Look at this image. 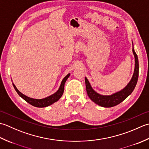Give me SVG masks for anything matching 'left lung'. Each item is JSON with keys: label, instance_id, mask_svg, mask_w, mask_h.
<instances>
[{"label": "left lung", "instance_id": "left-lung-1", "mask_svg": "<svg viewBox=\"0 0 149 149\" xmlns=\"http://www.w3.org/2000/svg\"><path fill=\"white\" fill-rule=\"evenodd\" d=\"M132 52L135 58V68L134 74H133L132 79L130 80V82L127 84V86L123 89L120 91L114 93L112 95H101L95 92L93 89V88L91 86L89 81H88L87 78L86 77L85 78L87 95L89 96L90 99L95 102V104L104 107H114V106L120 104L121 102H123L134 91L138 79L139 63L138 56L135 53L134 48L132 49Z\"/></svg>", "mask_w": 149, "mask_h": 149}]
</instances>
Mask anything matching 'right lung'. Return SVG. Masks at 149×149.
Wrapping results in <instances>:
<instances>
[{"label": "right lung", "instance_id": "add662e5", "mask_svg": "<svg viewBox=\"0 0 149 149\" xmlns=\"http://www.w3.org/2000/svg\"><path fill=\"white\" fill-rule=\"evenodd\" d=\"M69 76H70V74H68V75L65 76L64 78L63 79L61 85H60V86L59 87V89L55 93H54L53 95L43 99H34V98H29V97L23 95L22 93H21L17 89V88L13 84V86L15 88V91H16L17 93H18V95H19L20 97H22V98L25 100L26 102L29 103V104H31V105L35 106V107H45L49 105H51V104H53V103L57 102L58 100L61 98V96H62L63 93V91H64L65 83L66 80H68V78H69Z\"/></svg>", "mask_w": 149, "mask_h": 149}]
</instances>
